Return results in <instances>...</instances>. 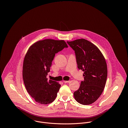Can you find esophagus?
<instances>
[{"label":"esophagus","mask_w":128,"mask_h":128,"mask_svg":"<svg viewBox=\"0 0 128 128\" xmlns=\"http://www.w3.org/2000/svg\"><path fill=\"white\" fill-rule=\"evenodd\" d=\"M70 82V80H68V81H63V82L65 83H69Z\"/></svg>","instance_id":"1"}]
</instances>
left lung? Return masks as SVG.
<instances>
[{"mask_svg": "<svg viewBox=\"0 0 128 128\" xmlns=\"http://www.w3.org/2000/svg\"><path fill=\"white\" fill-rule=\"evenodd\" d=\"M74 51L77 67L83 71L84 80L74 92L76 100L83 105L95 102L106 86L108 70L106 60L98 48L84 38L67 42Z\"/></svg>", "mask_w": 128, "mask_h": 128, "instance_id": "8db88e82", "label": "left lung"}]
</instances>
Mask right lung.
Wrapping results in <instances>:
<instances>
[{"label":"right lung","mask_w":128,"mask_h":128,"mask_svg":"<svg viewBox=\"0 0 128 128\" xmlns=\"http://www.w3.org/2000/svg\"><path fill=\"white\" fill-rule=\"evenodd\" d=\"M63 40H39L28 50L24 61L22 77L29 94L40 104H47L56 98L61 85L47 76L55 54L68 48Z\"/></svg>","instance_id":"1"}]
</instances>
